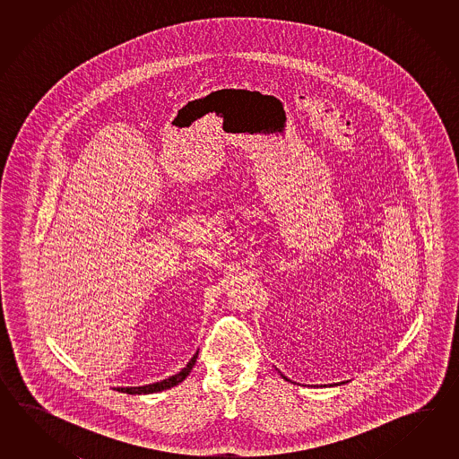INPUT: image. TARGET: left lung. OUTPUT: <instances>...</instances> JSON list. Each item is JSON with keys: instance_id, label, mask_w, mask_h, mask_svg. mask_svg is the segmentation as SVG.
Wrapping results in <instances>:
<instances>
[{"instance_id": "1", "label": "left lung", "mask_w": 459, "mask_h": 459, "mask_svg": "<svg viewBox=\"0 0 459 459\" xmlns=\"http://www.w3.org/2000/svg\"><path fill=\"white\" fill-rule=\"evenodd\" d=\"M282 377H283V379H285V381H289V379H287V377H285V376H283V374H282ZM340 384H342V382H340ZM342 384H344V382H342ZM330 385H334V384H330Z\"/></svg>"}]
</instances>
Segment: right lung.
Here are the masks:
<instances>
[{
  "instance_id": "right-lung-1",
  "label": "right lung",
  "mask_w": 459,
  "mask_h": 459,
  "mask_svg": "<svg viewBox=\"0 0 459 459\" xmlns=\"http://www.w3.org/2000/svg\"><path fill=\"white\" fill-rule=\"evenodd\" d=\"M196 358H198V352H195V356L188 361V364H186L182 371L177 372L174 376H170L169 379L154 382V384H147V385H141V387H117V392H123V394H129V395H144V394H156V392L170 389V387H174V385H178L180 382L186 381V376L190 374V371H192L194 366H195Z\"/></svg>"
}]
</instances>
